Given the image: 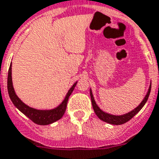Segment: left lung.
Listing matches in <instances>:
<instances>
[{"mask_svg": "<svg viewBox=\"0 0 159 159\" xmlns=\"http://www.w3.org/2000/svg\"><path fill=\"white\" fill-rule=\"evenodd\" d=\"M150 90H151V83H150V87H149V89H148V92L146 93V95L145 96L144 99L142 100V102L140 103V104L138 105L137 108H135L134 109H133L132 111L127 112L125 114L123 115H112L110 113H108L106 112H104L102 109H100V107L97 105L96 100L94 99V96H93V92H92V89H90V96H91V100H92V104H93V108L94 109L95 113L96 114V116H98L99 119H100L103 121L108 123V124L111 125H122L124 123H126L127 121L132 119L135 115L138 113L139 111L143 108V106L145 105V104L147 101L148 98H149V96H150Z\"/></svg>", "mask_w": 159, "mask_h": 159, "instance_id": "8db88e82", "label": "left lung"}]
</instances>
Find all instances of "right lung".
I'll list each match as a JSON object with an SVG mask.
<instances>
[{
	"label": "right lung",
	"instance_id": "obj_1",
	"mask_svg": "<svg viewBox=\"0 0 159 159\" xmlns=\"http://www.w3.org/2000/svg\"><path fill=\"white\" fill-rule=\"evenodd\" d=\"M76 84L77 81L70 87V89H69L65 96L64 100L56 108H51V109H36V108L28 106L23 101H21V99L19 98L15 93L13 81H12V63L9 66V72H8L7 88L10 100H12L14 106L19 111H21L23 114L25 115L28 118L34 122L35 124L40 125H47L52 124L54 122L62 118V116H63L65 111H66V104H67L69 96L72 93Z\"/></svg>",
	"mask_w": 159,
	"mask_h": 159
}]
</instances>
